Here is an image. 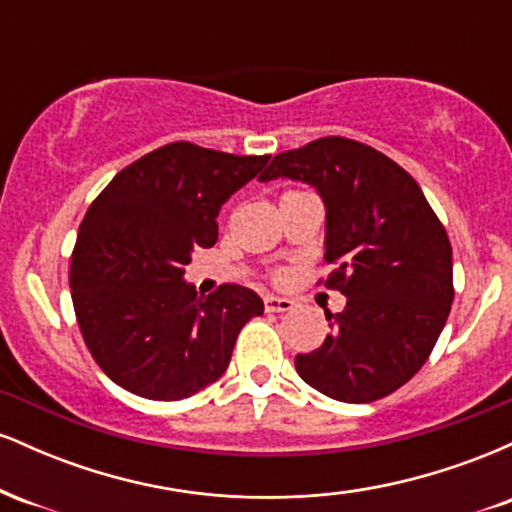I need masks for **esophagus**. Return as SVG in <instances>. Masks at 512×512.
I'll return each instance as SVG.
<instances>
[{"label":"esophagus","mask_w":512,"mask_h":512,"mask_svg":"<svg viewBox=\"0 0 512 512\" xmlns=\"http://www.w3.org/2000/svg\"><path fill=\"white\" fill-rule=\"evenodd\" d=\"M293 308L291 298H279V296H264V310L267 313H286Z\"/></svg>","instance_id":"esophagus-1"}]
</instances>
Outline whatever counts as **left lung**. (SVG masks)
Instances as JSON below:
<instances>
[{"instance_id":"left-lung-1","label":"left lung","mask_w":512,"mask_h":512,"mask_svg":"<svg viewBox=\"0 0 512 512\" xmlns=\"http://www.w3.org/2000/svg\"><path fill=\"white\" fill-rule=\"evenodd\" d=\"M313 185L327 209V289L346 296L320 349L296 356L298 375L349 404L383 399L431 356L452 296V248L416 180L373 146L322 137L276 154L262 182Z\"/></svg>"}]
</instances>
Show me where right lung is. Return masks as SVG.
<instances>
[{
  "label": "right lung",
  "instance_id": "right-lung-1",
  "mask_svg": "<svg viewBox=\"0 0 512 512\" xmlns=\"http://www.w3.org/2000/svg\"><path fill=\"white\" fill-rule=\"evenodd\" d=\"M267 161L173 142L129 163L93 199L69 289L88 351L113 383L173 402L226 373L262 298L238 284L197 296L182 274L192 252L219 238L221 204Z\"/></svg>",
  "mask_w": 512,
  "mask_h": 512
}]
</instances>
